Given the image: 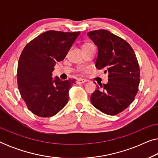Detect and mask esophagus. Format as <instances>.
Wrapping results in <instances>:
<instances>
[{"mask_svg": "<svg viewBox=\"0 0 158 158\" xmlns=\"http://www.w3.org/2000/svg\"><path fill=\"white\" fill-rule=\"evenodd\" d=\"M77 83L78 84H83V83H86V81L84 79H78L77 81Z\"/></svg>", "mask_w": 158, "mask_h": 158, "instance_id": "34e87169", "label": "esophagus"}]
</instances>
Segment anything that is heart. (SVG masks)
<instances>
[{"label":"heart","mask_w":158,"mask_h":158,"mask_svg":"<svg viewBox=\"0 0 158 158\" xmlns=\"http://www.w3.org/2000/svg\"><path fill=\"white\" fill-rule=\"evenodd\" d=\"M89 45H92L91 44H89V43H86V44H85L83 45V47H86V46H89Z\"/></svg>","instance_id":"obj_1"}]
</instances>
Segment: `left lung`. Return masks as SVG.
Masks as SVG:
<instances>
[{"mask_svg": "<svg viewBox=\"0 0 158 158\" xmlns=\"http://www.w3.org/2000/svg\"><path fill=\"white\" fill-rule=\"evenodd\" d=\"M98 47L96 67L108 73L109 81L99 84L91 94L94 106L108 115L121 113L132 103L138 92L139 68L133 49L126 41L107 30L87 34Z\"/></svg>", "mask_w": 158, "mask_h": 158, "instance_id": "obj_1", "label": "left lung"}]
</instances>
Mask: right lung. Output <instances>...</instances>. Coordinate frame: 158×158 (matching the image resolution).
I'll return each instance as SVG.
<instances>
[{"label":"right lung","instance_id":"1","mask_svg":"<svg viewBox=\"0 0 158 158\" xmlns=\"http://www.w3.org/2000/svg\"><path fill=\"white\" fill-rule=\"evenodd\" d=\"M81 32L47 31L28 43L19 57L17 81L28 109L40 117H51L67 104L75 79L53 78L57 62L64 59Z\"/></svg>","mask_w":158,"mask_h":158}]
</instances>
